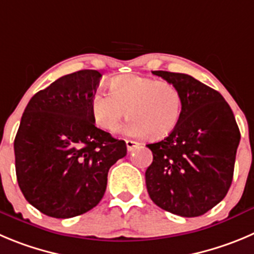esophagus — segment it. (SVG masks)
I'll return each instance as SVG.
<instances>
[{"label":"esophagus","instance_id":"1","mask_svg":"<svg viewBox=\"0 0 254 254\" xmlns=\"http://www.w3.org/2000/svg\"><path fill=\"white\" fill-rule=\"evenodd\" d=\"M140 146V143L138 141H134V140H127V151H134L135 149H138Z\"/></svg>","mask_w":254,"mask_h":254}]
</instances>
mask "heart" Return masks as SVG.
<instances>
[{"instance_id":"1","label":"heart","mask_w":254,"mask_h":254,"mask_svg":"<svg viewBox=\"0 0 254 254\" xmlns=\"http://www.w3.org/2000/svg\"><path fill=\"white\" fill-rule=\"evenodd\" d=\"M110 92L98 91L91 98L95 123L106 131H115L127 114L123 132L130 138L153 135L162 138L174 130L183 110L182 94L175 85L140 75L114 77Z\"/></svg>"}]
</instances>
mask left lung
Segmentation results:
<instances>
[{
  "instance_id": "8db88e82",
  "label": "left lung",
  "mask_w": 254,
  "mask_h": 254,
  "mask_svg": "<svg viewBox=\"0 0 254 254\" xmlns=\"http://www.w3.org/2000/svg\"><path fill=\"white\" fill-rule=\"evenodd\" d=\"M179 89L183 110L167 138L148 144L153 163L145 172L149 196L162 209L198 217L228 193L241 132L228 103L190 75L153 71Z\"/></svg>"
}]
</instances>
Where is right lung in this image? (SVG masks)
Wrapping results in <instances>:
<instances>
[{"instance_id": "right-lung-1", "label": "right lung", "mask_w": 254, "mask_h": 254, "mask_svg": "<svg viewBox=\"0 0 254 254\" xmlns=\"http://www.w3.org/2000/svg\"><path fill=\"white\" fill-rule=\"evenodd\" d=\"M101 73H68L35 94L16 134L18 187L49 217L72 218L99 204L111 165L127 155L124 140L95 127L91 98Z\"/></svg>"}]
</instances>
